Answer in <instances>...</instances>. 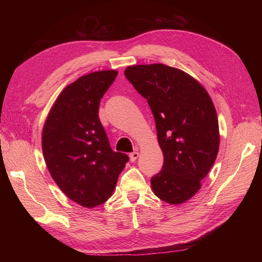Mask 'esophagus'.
Returning a JSON list of instances; mask_svg holds the SVG:
<instances>
[{"mask_svg": "<svg viewBox=\"0 0 262 262\" xmlns=\"http://www.w3.org/2000/svg\"><path fill=\"white\" fill-rule=\"evenodd\" d=\"M129 156H130V161L131 162H136L137 158L139 157V152H132Z\"/></svg>", "mask_w": 262, "mask_h": 262, "instance_id": "1", "label": "esophagus"}]
</instances>
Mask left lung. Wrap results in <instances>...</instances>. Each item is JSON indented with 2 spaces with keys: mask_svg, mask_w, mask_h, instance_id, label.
<instances>
[{
  "mask_svg": "<svg viewBox=\"0 0 262 262\" xmlns=\"http://www.w3.org/2000/svg\"><path fill=\"white\" fill-rule=\"evenodd\" d=\"M124 75L152 110L163 169L150 179L153 192L181 204L199 191L219 153L215 107L195 78L162 63L128 67Z\"/></svg>",
  "mask_w": 262,
  "mask_h": 262,
  "instance_id": "left-lung-1",
  "label": "left lung"
}]
</instances>
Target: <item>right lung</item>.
<instances>
[{"instance_id": "add662e5", "label": "right lung", "mask_w": 262, "mask_h": 262, "mask_svg": "<svg viewBox=\"0 0 262 262\" xmlns=\"http://www.w3.org/2000/svg\"><path fill=\"white\" fill-rule=\"evenodd\" d=\"M116 70L81 76L63 90L42 129V153L55 184L84 208H95L112 196L129 157L114 152L102 126L100 99L114 83Z\"/></svg>"}]
</instances>
